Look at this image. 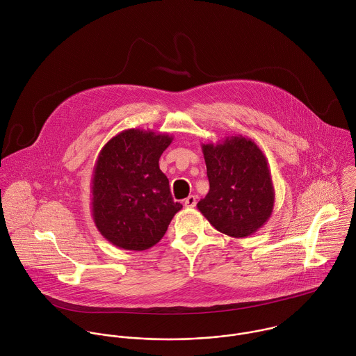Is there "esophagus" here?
I'll list each match as a JSON object with an SVG mask.
<instances>
[{
    "label": "esophagus",
    "mask_w": 356,
    "mask_h": 356,
    "mask_svg": "<svg viewBox=\"0 0 356 356\" xmlns=\"http://www.w3.org/2000/svg\"><path fill=\"white\" fill-rule=\"evenodd\" d=\"M197 205V197L195 195H190L184 200V207L186 208H194Z\"/></svg>",
    "instance_id": "obj_1"
}]
</instances>
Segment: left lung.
Wrapping results in <instances>:
<instances>
[{
  "instance_id": "1",
  "label": "left lung",
  "mask_w": 356,
  "mask_h": 356,
  "mask_svg": "<svg viewBox=\"0 0 356 356\" xmlns=\"http://www.w3.org/2000/svg\"><path fill=\"white\" fill-rule=\"evenodd\" d=\"M209 193L197 205L214 228L246 238L274 211L275 190L268 162L259 145L242 135L202 144Z\"/></svg>"
}]
</instances>
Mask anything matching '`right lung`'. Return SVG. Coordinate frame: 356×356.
<instances>
[{
  "label": "right lung",
  "instance_id": "add662e5",
  "mask_svg": "<svg viewBox=\"0 0 356 356\" xmlns=\"http://www.w3.org/2000/svg\"><path fill=\"white\" fill-rule=\"evenodd\" d=\"M173 136L127 129L100 149L90 180L92 218L114 246L145 250L158 243L183 205L175 202L159 158Z\"/></svg>",
  "mask_w": 356,
  "mask_h": 356
}]
</instances>
